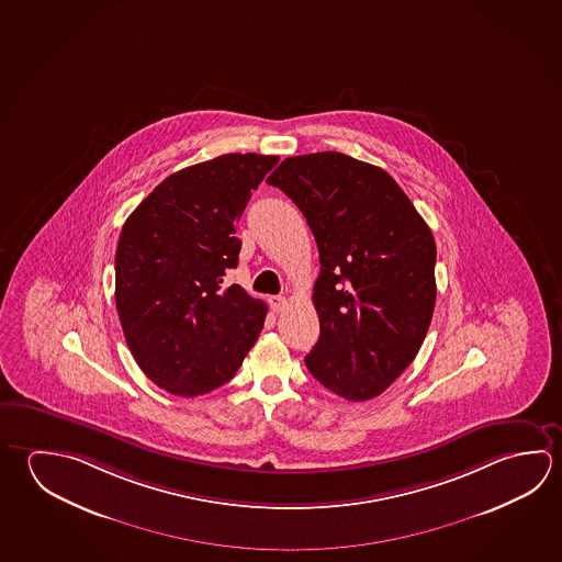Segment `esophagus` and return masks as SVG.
<instances>
[{
	"label": "esophagus",
	"mask_w": 562,
	"mask_h": 562,
	"mask_svg": "<svg viewBox=\"0 0 562 562\" xmlns=\"http://www.w3.org/2000/svg\"><path fill=\"white\" fill-rule=\"evenodd\" d=\"M285 304H288V300H285L284 295H272V297H270V307H272L277 314H280V312L284 310Z\"/></svg>",
	"instance_id": "obj_1"
}]
</instances>
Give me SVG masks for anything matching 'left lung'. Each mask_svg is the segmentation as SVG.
<instances>
[{
  "label": "left lung",
  "instance_id": "1",
  "mask_svg": "<svg viewBox=\"0 0 562 562\" xmlns=\"http://www.w3.org/2000/svg\"><path fill=\"white\" fill-rule=\"evenodd\" d=\"M267 183L304 213L319 250V339L305 367L347 401L379 396L430 327L432 231L384 169L339 151L285 158Z\"/></svg>",
  "mask_w": 562,
  "mask_h": 562
}]
</instances>
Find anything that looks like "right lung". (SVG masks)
Returning a JSON list of instances; mask_svg holds the SVG:
<instances>
[{"mask_svg":"<svg viewBox=\"0 0 562 562\" xmlns=\"http://www.w3.org/2000/svg\"><path fill=\"white\" fill-rule=\"evenodd\" d=\"M278 156L225 154L164 179L116 248V310L151 383L198 396L231 381L262 331L267 304L238 284L235 225Z\"/></svg>","mask_w":562,"mask_h":562,"instance_id":"obj_1","label":"right lung"}]
</instances>
